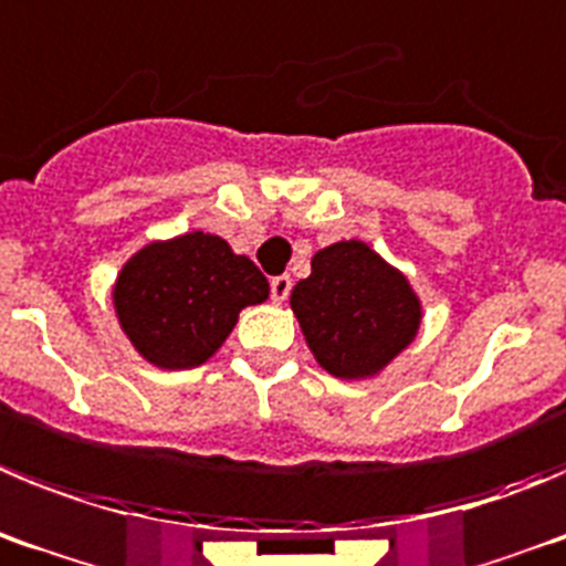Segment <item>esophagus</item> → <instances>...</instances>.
Wrapping results in <instances>:
<instances>
[{
  "label": "esophagus",
  "instance_id": "34e87169",
  "mask_svg": "<svg viewBox=\"0 0 566 566\" xmlns=\"http://www.w3.org/2000/svg\"><path fill=\"white\" fill-rule=\"evenodd\" d=\"M290 287H293V279L287 276V273H282V276H273L271 279V298L276 304H282L284 298L290 295Z\"/></svg>",
  "mask_w": 566,
  "mask_h": 566
}]
</instances>
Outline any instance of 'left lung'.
Wrapping results in <instances>:
<instances>
[{
  "label": "left lung",
  "mask_w": 566,
  "mask_h": 566,
  "mask_svg": "<svg viewBox=\"0 0 566 566\" xmlns=\"http://www.w3.org/2000/svg\"><path fill=\"white\" fill-rule=\"evenodd\" d=\"M290 307L307 346L335 378H366L415 340L420 302L395 268L366 242H335L313 256Z\"/></svg>",
  "instance_id": "8db88e82"
}]
</instances>
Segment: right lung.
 Wrapping results in <instances>:
<instances>
[{
	"mask_svg": "<svg viewBox=\"0 0 566 566\" xmlns=\"http://www.w3.org/2000/svg\"><path fill=\"white\" fill-rule=\"evenodd\" d=\"M271 287L256 264L226 239L182 233L135 253L115 284V313L135 349L160 369H191L211 358L248 304Z\"/></svg>",
	"mask_w": 566,
	"mask_h": 566,
	"instance_id": "1",
	"label": "right lung"
}]
</instances>
